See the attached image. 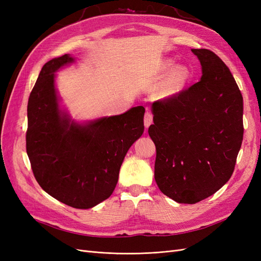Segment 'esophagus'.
<instances>
[{
    "instance_id": "1",
    "label": "esophagus",
    "mask_w": 261,
    "mask_h": 261,
    "mask_svg": "<svg viewBox=\"0 0 261 261\" xmlns=\"http://www.w3.org/2000/svg\"><path fill=\"white\" fill-rule=\"evenodd\" d=\"M152 120H153V115H152V113H151V112H149V111H147V112L145 113V118H144V123H145L146 128H147V127H149V126L152 124Z\"/></svg>"
}]
</instances>
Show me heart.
Returning <instances> with one entry per match:
<instances>
[{
	"label": "heart",
	"mask_w": 261,
	"mask_h": 261,
	"mask_svg": "<svg viewBox=\"0 0 261 261\" xmlns=\"http://www.w3.org/2000/svg\"><path fill=\"white\" fill-rule=\"evenodd\" d=\"M172 61H165L162 65V69L164 72H167V70H169L172 67ZM189 78H191V72H189V69L186 66L178 65L174 67L164 80L161 86L160 93L164 97H168L179 92L188 83Z\"/></svg>",
	"instance_id": "b5f03b06"
}]
</instances>
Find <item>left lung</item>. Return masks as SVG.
<instances>
[{"label": "left lung", "mask_w": 261, "mask_h": 261, "mask_svg": "<svg viewBox=\"0 0 261 261\" xmlns=\"http://www.w3.org/2000/svg\"><path fill=\"white\" fill-rule=\"evenodd\" d=\"M199 59L198 83L153 102L148 133L156 150L154 179L179 203H196L230 179L242 146L243 96L216 53L192 49Z\"/></svg>", "instance_id": "8db88e82"}]
</instances>
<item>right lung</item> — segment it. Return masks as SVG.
I'll return each mask as SVG.
<instances>
[{"instance_id": "1", "label": "right lung", "mask_w": 261, "mask_h": 261, "mask_svg": "<svg viewBox=\"0 0 261 261\" xmlns=\"http://www.w3.org/2000/svg\"><path fill=\"white\" fill-rule=\"evenodd\" d=\"M74 60L67 54L45 63L30 92L26 150L44 192L77 209L108 199L130 146L144 133V107L86 125L62 114L54 72Z\"/></svg>"}]
</instances>
